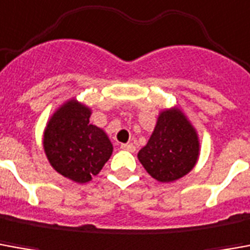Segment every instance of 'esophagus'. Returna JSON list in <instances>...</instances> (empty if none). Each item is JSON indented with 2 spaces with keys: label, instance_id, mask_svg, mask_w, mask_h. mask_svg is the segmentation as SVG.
Wrapping results in <instances>:
<instances>
[{
  "label": "esophagus",
  "instance_id": "obj_1",
  "mask_svg": "<svg viewBox=\"0 0 250 250\" xmlns=\"http://www.w3.org/2000/svg\"><path fill=\"white\" fill-rule=\"evenodd\" d=\"M120 147L123 150H127V151H135V146L132 143H122Z\"/></svg>",
  "mask_w": 250,
  "mask_h": 250
}]
</instances>
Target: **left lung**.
<instances>
[{
    "mask_svg": "<svg viewBox=\"0 0 250 250\" xmlns=\"http://www.w3.org/2000/svg\"><path fill=\"white\" fill-rule=\"evenodd\" d=\"M199 147L193 125L179 108H172L160 113L149 142L138 153V160L153 179L169 183L191 172L199 158Z\"/></svg>",
    "mask_w": 250,
    "mask_h": 250,
    "instance_id": "obj_1",
    "label": "left lung"
}]
</instances>
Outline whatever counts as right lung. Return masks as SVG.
Masks as SVG:
<instances>
[{"label": "right lung", "mask_w": 250, "mask_h": 250, "mask_svg": "<svg viewBox=\"0 0 250 250\" xmlns=\"http://www.w3.org/2000/svg\"><path fill=\"white\" fill-rule=\"evenodd\" d=\"M90 108L74 99L59 107L47 123L43 146L51 167L76 183H88L112 154L104 131L89 123Z\"/></svg>", "instance_id": "1"}]
</instances>
